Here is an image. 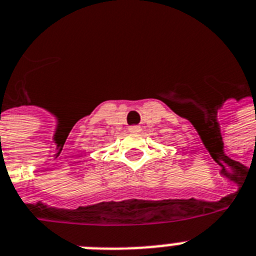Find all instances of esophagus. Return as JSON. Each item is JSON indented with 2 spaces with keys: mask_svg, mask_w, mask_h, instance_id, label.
I'll list each match as a JSON object with an SVG mask.
<instances>
[{
  "mask_svg": "<svg viewBox=\"0 0 256 256\" xmlns=\"http://www.w3.org/2000/svg\"><path fill=\"white\" fill-rule=\"evenodd\" d=\"M128 130H130V132H140V130H141V126H130Z\"/></svg>",
  "mask_w": 256,
  "mask_h": 256,
  "instance_id": "esophagus-1",
  "label": "esophagus"
}]
</instances>
